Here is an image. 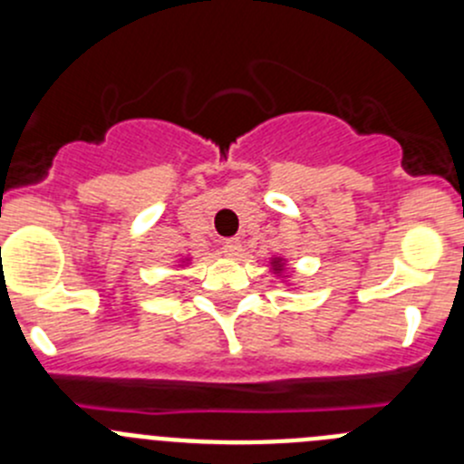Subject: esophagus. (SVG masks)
Returning <instances> with one entry per match:
<instances>
[{
	"instance_id": "obj_1",
	"label": "esophagus",
	"mask_w": 464,
	"mask_h": 464,
	"mask_svg": "<svg viewBox=\"0 0 464 464\" xmlns=\"http://www.w3.org/2000/svg\"><path fill=\"white\" fill-rule=\"evenodd\" d=\"M222 249H224V256H228V258H237V256H240V251H242V245H240V240H237V237H231V240L224 242Z\"/></svg>"
}]
</instances>
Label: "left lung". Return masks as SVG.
I'll list each match as a JSON object with an SVG mask.
<instances>
[{"label":"left lung","instance_id":"obj_1","mask_svg":"<svg viewBox=\"0 0 464 464\" xmlns=\"http://www.w3.org/2000/svg\"><path fill=\"white\" fill-rule=\"evenodd\" d=\"M269 271L276 278L283 280L285 285H289V280H292V271H289L287 266V258H283V256H274V258L269 260Z\"/></svg>","mask_w":464,"mask_h":464}]
</instances>
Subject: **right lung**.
I'll return each instance as SVG.
<instances>
[{
    "mask_svg": "<svg viewBox=\"0 0 464 464\" xmlns=\"http://www.w3.org/2000/svg\"><path fill=\"white\" fill-rule=\"evenodd\" d=\"M188 265H190V256H181L179 265H177V266H179V269H184V266H188Z\"/></svg>",
    "mask_w": 464,
    "mask_h": 464,
    "instance_id": "add662e5",
    "label": "right lung"
}]
</instances>
